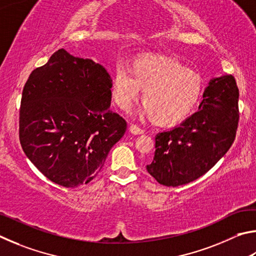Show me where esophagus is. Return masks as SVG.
Segmentation results:
<instances>
[{
  "mask_svg": "<svg viewBox=\"0 0 256 256\" xmlns=\"http://www.w3.org/2000/svg\"><path fill=\"white\" fill-rule=\"evenodd\" d=\"M129 129H130V132L134 134V135H140V134H144V129L138 127L137 124H132L130 127H129Z\"/></svg>",
  "mask_w": 256,
  "mask_h": 256,
  "instance_id": "34e87169",
  "label": "esophagus"
}]
</instances>
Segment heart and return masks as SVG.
<instances>
[{"mask_svg": "<svg viewBox=\"0 0 256 256\" xmlns=\"http://www.w3.org/2000/svg\"><path fill=\"white\" fill-rule=\"evenodd\" d=\"M140 88L144 112L160 124H176L199 103L204 80L196 70L165 56H140L132 60L130 70L116 65L111 94L120 109H130Z\"/></svg>", "mask_w": 256, "mask_h": 256, "instance_id": "obj_1", "label": "heart"}]
</instances>
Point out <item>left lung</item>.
Wrapping results in <instances>:
<instances>
[{"mask_svg":"<svg viewBox=\"0 0 256 256\" xmlns=\"http://www.w3.org/2000/svg\"><path fill=\"white\" fill-rule=\"evenodd\" d=\"M238 96L232 75L210 80L199 111L155 136V154L147 172L165 186L186 184L207 173L235 140Z\"/></svg>","mask_w":256,"mask_h":256,"instance_id":"1","label":"left lung"}]
</instances>
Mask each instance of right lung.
Segmentation results:
<instances>
[{"label":"right lung","mask_w":256,"mask_h":256,"mask_svg":"<svg viewBox=\"0 0 256 256\" xmlns=\"http://www.w3.org/2000/svg\"><path fill=\"white\" fill-rule=\"evenodd\" d=\"M111 85L102 65L62 48L31 72L21 98L20 144L52 182L88 184L124 135L127 122L110 110Z\"/></svg>","instance_id":"1"}]
</instances>
